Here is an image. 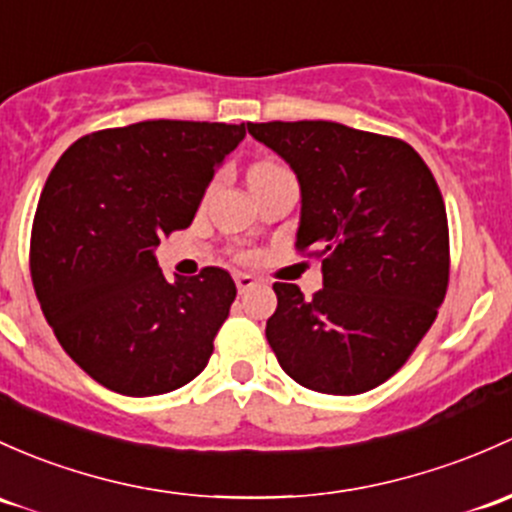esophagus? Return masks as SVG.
Segmentation results:
<instances>
[{
    "instance_id": "obj_1",
    "label": "esophagus",
    "mask_w": 512,
    "mask_h": 512,
    "mask_svg": "<svg viewBox=\"0 0 512 512\" xmlns=\"http://www.w3.org/2000/svg\"><path fill=\"white\" fill-rule=\"evenodd\" d=\"M235 284H238V292H247V289L255 287L257 279L252 277V274H247V272H238V274H235Z\"/></svg>"
}]
</instances>
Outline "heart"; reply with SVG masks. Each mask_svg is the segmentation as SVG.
<instances>
[{"instance_id":"heart-1","label":"heart","mask_w":512,"mask_h":512,"mask_svg":"<svg viewBox=\"0 0 512 512\" xmlns=\"http://www.w3.org/2000/svg\"><path fill=\"white\" fill-rule=\"evenodd\" d=\"M272 166H277V164H270V161H260V164L252 166L250 171H265V169H272Z\"/></svg>"}]
</instances>
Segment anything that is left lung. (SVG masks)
Returning a JSON list of instances; mask_svg holds the SVG:
<instances>
[{
  "label": "left lung",
  "mask_w": 512,
  "mask_h": 512,
  "mask_svg": "<svg viewBox=\"0 0 512 512\" xmlns=\"http://www.w3.org/2000/svg\"><path fill=\"white\" fill-rule=\"evenodd\" d=\"M297 174V250L321 260L306 299L274 282L267 341L284 373L326 395H360L405 365L449 284V225L432 171L407 142L328 120L247 122Z\"/></svg>",
  "instance_id": "obj_1"
}]
</instances>
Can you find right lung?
<instances>
[{"mask_svg":"<svg viewBox=\"0 0 512 512\" xmlns=\"http://www.w3.org/2000/svg\"><path fill=\"white\" fill-rule=\"evenodd\" d=\"M245 125L147 120L80 137L53 166L31 230L48 326L93 380L129 397L179 390L208 365L235 289L220 267L164 277L157 247L184 230Z\"/></svg>","mask_w":512,"mask_h":512,"instance_id":"obj_1","label":"right lung"}]
</instances>
